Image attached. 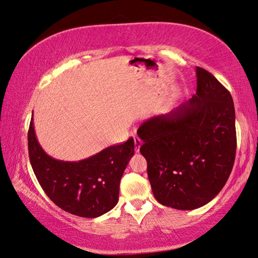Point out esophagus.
<instances>
[{"instance_id": "1", "label": "esophagus", "mask_w": 258, "mask_h": 258, "mask_svg": "<svg viewBox=\"0 0 258 258\" xmlns=\"http://www.w3.org/2000/svg\"><path fill=\"white\" fill-rule=\"evenodd\" d=\"M134 144H135V151L139 152L140 151V147L142 145V140L138 136H134Z\"/></svg>"}]
</instances>
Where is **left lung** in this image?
<instances>
[{
  "instance_id": "8db88e82",
  "label": "left lung",
  "mask_w": 258,
  "mask_h": 258,
  "mask_svg": "<svg viewBox=\"0 0 258 258\" xmlns=\"http://www.w3.org/2000/svg\"><path fill=\"white\" fill-rule=\"evenodd\" d=\"M196 78L189 101L138 130L156 201L182 211L204 206L220 193L236 154L231 93L204 69L196 68Z\"/></svg>"
}]
</instances>
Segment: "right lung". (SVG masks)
Masks as SVG:
<instances>
[{
	"label": "right lung",
	"instance_id": "1",
	"mask_svg": "<svg viewBox=\"0 0 258 258\" xmlns=\"http://www.w3.org/2000/svg\"><path fill=\"white\" fill-rule=\"evenodd\" d=\"M29 156L38 183L50 200L73 215L95 218L117 204L119 182L131 157L134 140L106 147L79 162L54 160L38 144L31 118Z\"/></svg>",
	"mask_w": 258,
	"mask_h": 258
}]
</instances>
